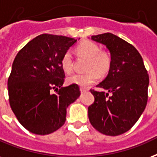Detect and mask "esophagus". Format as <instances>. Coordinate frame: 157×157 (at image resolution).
<instances>
[{
	"mask_svg": "<svg viewBox=\"0 0 157 157\" xmlns=\"http://www.w3.org/2000/svg\"><path fill=\"white\" fill-rule=\"evenodd\" d=\"M80 90H81V93H85V92L88 91V90L86 89V88H83V87H81V88H80Z\"/></svg>",
	"mask_w": 157,
	"mask_h": 157,
	"instance_id": "obj_1",
	"label": "esophagus"
}]
</instances>
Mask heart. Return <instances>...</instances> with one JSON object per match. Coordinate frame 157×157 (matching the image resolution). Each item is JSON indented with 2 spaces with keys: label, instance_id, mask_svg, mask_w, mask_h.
I'll list each match as a JSON object with an SVG mask.
<instances>
[{
  "label": "heart",
  "instance_id": "heart-1",
  "mask_svg": "<svg viewBox=\"0 0 157 157\" xmlns=\"http://www.w3.org/2000/svg\"><path fill=\"white\" fill-rule=\"evenodd\" d=\"M76 52L81 57L87 59L84 74H74L67 78L69 84H76L81 87H88L96 82L100 76H105L109 71L112 64L110 54L105 51H100V46L92 41H83L76 48ZM61 66L65 72H71L73 67L72 56L69 51L63 54Z\"/></svg>",
  "mask_w": 157,
  "mask_h": 157
}]
</instances>
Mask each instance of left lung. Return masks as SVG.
<instances>
[{"instance_id": "1", "label": "left lung", "mask_w": 157, "mask_h": 157, "mask_svg": "<svg viewBox=\"0 0 157 157\" xmlns=\"http://www.w3.org/2000/svg\"><path fill=\"white\" fill-rule=\"evenodd\" d=\"M91 39L109 50L112 64L106 78L97 85L107 93L90 90L94 101L88 108L90 122L103 134L118 136L128 131L145 109L149 76L142 56L132 44L110 33L91 36Z\"/></svg>"}]
</instances>
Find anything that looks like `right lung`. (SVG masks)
I'll list each match as a JSON object with an SVG mask.
<instances>
[{"label":"right lung","instance_id":"right-lung-1","mask_svg":"<svg viewBox=\"0 0 157 157\" xmlns=\"http://www.w3.org/2000/svg\"><path fill=\"white\" fill-rule=\"evenodd\" d=\"M77 39L44 33L18 52L8 79L10 105L28 131L52 133L66 121L67 108L80 96L78 85L63 87L61 59ZM59 88V90L58 88ZM53 89L56 93H52Z\"/></svg>","mask_w":157,"mask_h":157}]
</instances>
